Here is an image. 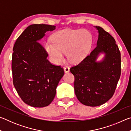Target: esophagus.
<instances>
[{"label": "esophagus", "instance_id": "34e87169", "mask_svg": "<svg viewBox=\"0 0 131 131\" xmlns=\"http://www.w3.org/2000/svg\"><path fill=\"white\" fill-rule=\"evenodd\" d=\"M63 70H64V72H65V73H68L70 72V69L68 67V66H65V67L63 68Z\"/></svg>", "mask_w": 131, "mask_h": 131}]
</instances>
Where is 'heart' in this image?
Masks as SVG:
<instances>
[{"instance_id": "heart-1", "label": "heart", "mask_w": 131, "mask_h": 131, "mask_svg": "<svg viewBox=\"0 0 131 131\" xmlns=\"http://www.w3.org/2000/svg\"><path fill=\"white\" fill-rule=\"evenodd\" d=\"M51 39L52 43L46 42L45 48L53 62L56 64L63 61L64 52L70 63H80L87 55L92 42L90 33L84 29L59 30L52 35Z\"/></svg>"}]
</instances>
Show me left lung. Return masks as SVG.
I'll use <instances>...</instances> for the list:
<instances>
[{
  "instance_id": "left-lung-1",
  "label": "left lung",
  "mask_w": 131,
  "mask_h": 131,
  "mask_svg": "<svg viewBox=\"0 0 131 131\" xmlns=\"http://www.w3.org/2000/svg\"><path fill=\"white\" fill-rule=\"evenodd\" d=\"M96 47L70 71L74 76L77 98L84 105L97 106L113 96L121 75V54L113 37L100 26ZM101 53L105 54L97 61Z\"/></svg>"
}]
</instances>
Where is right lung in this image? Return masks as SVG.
<instances>
[{"instance_id": "right-lung-1", "label": "right lung", "mask_w": 131, "mask_h": 131, "mask_svg": "<svg viewBox=\"0 0 131 131\" xmlns=\"http://www.w3.org/2000/svg\"><path fill=\"white\" fill-rule=\"evenodd\" d=\"M55 28L46 24L29 25L13 47V84L24 102L32 107H43L52 102L64 74L61 66L48 61L47 51L39 42L46 32Z\"/></svg>"}]
</instances>
